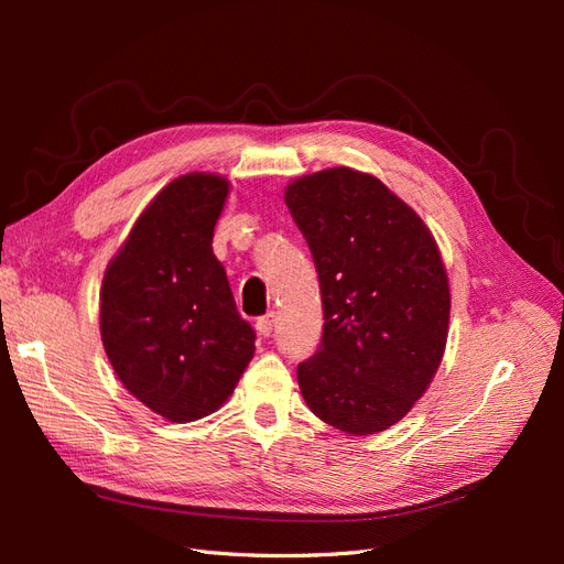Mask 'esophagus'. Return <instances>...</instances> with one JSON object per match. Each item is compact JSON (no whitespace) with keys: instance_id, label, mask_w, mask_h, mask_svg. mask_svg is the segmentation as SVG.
<instances>
[{"instance_id":"34e87169","label":"esophagus","mask_w":564,"mask_h":564,"mask_svg":"<svg viewBox=\"0 0 564 564\" xmlns=\"http://www.w3.org/2000/svg\"><path fill=\"white\" fill-rule=\"evenodd\" d=\"M256 329H259L261 336H270L272 329H275V313H268L256 319Z\"/></svg>"}]
</instances>
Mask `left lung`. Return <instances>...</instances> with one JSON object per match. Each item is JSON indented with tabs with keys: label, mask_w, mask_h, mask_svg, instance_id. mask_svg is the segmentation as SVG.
I'll use <instances>...</instances> for the list:
<instances>
[{
	"label": "left lung",
	"mask_w": 564,
	"mask_h": 564,
	"mask_svg": "<svg viewBox=\"0 0 564 564\" xmlns=\"http://www.w3.org/2000/svg\"><path fill=\"white\" fill-rule=\"evenodd\" d=\"M311 247L324 329L299 365L311 412L350 435L395 425L431 386L449 329V280L421 216L371 174L324 169L286 185Z\"/></svg>",
	"instance_id": "obj_1"
}]
</instances>
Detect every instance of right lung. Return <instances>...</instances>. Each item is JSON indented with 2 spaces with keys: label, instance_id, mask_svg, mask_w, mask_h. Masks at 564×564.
I'll return each mask as SVG.
<instances>
[{
  "label": "right lung",
  "instance_id": "1",
  "mask_svg": "<svg viewBox=\"0 0 564 564\" xmlns=\"http://www.w3.org/2000/svg\"><path fill=\"white\" fill-rule=\"evenodd\" d=\"M228 193L224 176L202 172L162 187L100 286V338L115 373L172 423L216 412L253 357L256 334L212 249Z\"/></svg>",
  "mask_w": 564,
  "mask_h": 564
}]
</instances>
